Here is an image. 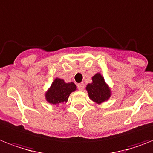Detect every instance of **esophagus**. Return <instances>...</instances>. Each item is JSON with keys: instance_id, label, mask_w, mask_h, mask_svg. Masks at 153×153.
Returning a JSON list of instances; mask_svg holds the SVG:
<instances>
[{"instance_id": "34e87169", "label": "esophagus", "mask_w": 153, "mask_h": 153, "mask_svg": "<svg viewBox=\"0 0 153 153\" xmlns=\"http://www.w3.org/2000/svg\"><path fill=\"white\" fill-rule=\"evenodd\" d=\"M77 86H78V89H79V90H82V89H84V83H79V84L77 85Z\"/></svg>"}]
</instances>
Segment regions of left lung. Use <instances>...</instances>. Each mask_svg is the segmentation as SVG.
<instances>
[{
    "label": "left lung",
    "mask_w": 153,
    "mask_h": 153,
    "mask_svg": "<svg viewBox=\"0 0 153 153\" xmlns=\"http://www.w3.org/2000/svg\"><path fill=\"white\" fill-rule=\"evenodd\" d=\"M92 81L93 82L86 86L89 98L98 105L108 100L111 96V90L105 83L102 75L97 73L93 76Z\"/></svg>",
    "instance_id": "obj_1"
}]
</instances>
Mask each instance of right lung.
I'll return each instance as SVG.
<instances>
[{
	"mask_svg": "<svg viewBox=\"0 0 153 153\" xmlns=\"http://www.w3.org/2000/svg\"><path fill=\"white\" fill-rule=\"evenodd\" d=\"M75 89L76 85L74 83H66L63 79L56 78L45 94V98L51 105H59L67 102L71 93L74 92Z\"/></svg>",
	"mask_w": 153,
	"mask_h": 153,
	"instance_id": "obj_1",
	"label": "right lung"
}]
</instances>
